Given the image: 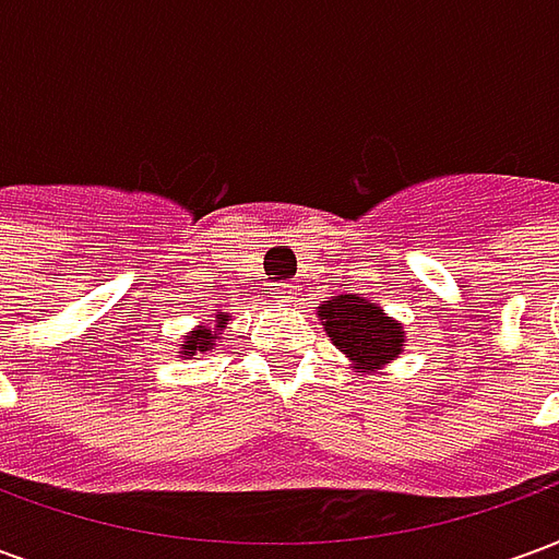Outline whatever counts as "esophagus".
I'll list each match as a JSON object with an SVG mask.
<instances>
[{"mask_svg": "<svg viewBox=\"0 0 559 559\" xmlns=\"http://www.w3.org/2000/svg\"><path fill=\"white\" fill-rule=\"evenodd\" d=\"M281 296H284V299H287V302H293V293L287 290V287H281Z\"/></svg>", "mask_w": 559, "mask_h": 559, "instance_id": "1", "label": "esophagus"}]
</instances>
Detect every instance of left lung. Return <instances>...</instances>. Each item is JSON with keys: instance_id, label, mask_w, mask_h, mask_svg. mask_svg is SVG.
<instances>
[{"instance_id": "8db88e82", "label": "left lung", "mask_w": 559, "mask_h": 559, "mask_svg": "<svg viewBox=\"0 0 559 559\" xmlns=\"http://www.w3.org/2000/svg\"><path fill=\"white\" fill-rule=\"evenodd\" d=\"M320 326L359 377L380 374L407 347V332L395 317L362 296H335L317 308Z\"/></svg>"}]
</instances>
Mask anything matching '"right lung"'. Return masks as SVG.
Returning a JSON list of instances; mask_svg holds the SVG:
<instances>
[{
	"mask_svg": "<svg viewBox=\"0 0 559 559\" xmlns=\"http://www.w3.org/2000/svg\"><path fill=\"white\" fill-rule=\"evenodd\" d=\"M227 320H230V314L227 311H215L212 314V323H200V326H194L191 332H185L182 335V344L176 347V359H194V356H203V353L215 350V344H218V338L224 335V329H227Z\"/></svg>",
	"mask_w": 559,
	"mask_h": 559,
	"instance_id": "add662e5",
	"label": "right lung"
}]
</instances>
